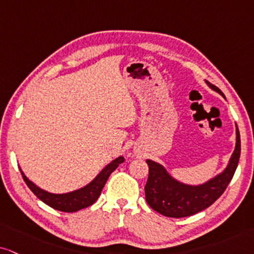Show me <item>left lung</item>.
<instances>
[{
  "instance_id": "8db88e82",
  "label": "left lung",
  "mask_w": 254,
  "mask_h": 254,
  "mask_svg": "<svg viewBox=\"0 0 254 254\" xmlns=\"http://www.w3.org/2000/svg\"><path fill=\"white\" fill-rule=\"evenodd\" d=\"M214 92L224 96L218 87L205 81ZM236 147L225 170L213 178L199 185L181 183L168 173L159 162L146 160L149 167L148 180L145 186L146 201L154 211L165 217H190L203 211L217 200L232 180L240 158V134L236 124Z\"/></svg>"
}]
</instances>
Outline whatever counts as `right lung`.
Segmentation results:
<instances>
[{
    "label": "right lung",
    "instance_id": "right-lung-1",
    "mask_svg": "<svg viewBox=\"0 0 254 254\" xmlns=\"http://www.w3.org/2000/svg\"><path fill=\"white\" fill-rule=\"evenodd\" d=\"M125 161L124 156H119V158L114 159V160L109 162L105 168H102V171L96 175L94 179L90 181L89 184H87L86 186L81 187L71 192L67 193H51L48 190H45L40 189L37 185H35L33 181L29 180L27 178V175L23 173V171L21 170V174L23 177V180L26 181L27 186L29 187L35 195L39 198L41 201L47 203L48 206H51L54 209L61 212H77L80 209L88 207V206L93 205L94 202L98 200V198L101 194V190L107 183L109 175L112 174V172H114L118 168V166L122 164Z\"/></svg>",
    "mask_w": 254,
    "mask_h": 254
}]
</instances>
